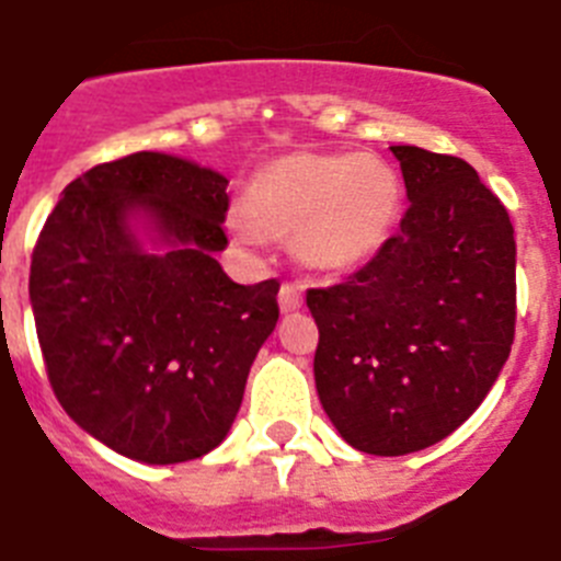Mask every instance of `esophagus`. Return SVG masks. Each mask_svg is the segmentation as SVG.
Here are the masks:
<instances>
[{"instance_id": "esophagus-1", "label": "esophagus", "mask_w": 561, "mask_h": 561, "mask_svg": "<svg viewBox=\"0 0 561 561\" xmlns=\"http://www.w3.org/2000/svg\"><path fill=\"white\" fill-rule=\"evenodd\" d=\"M302 294L305 288L299 282H285L279 288V308L282 313H290V311H299L302 308Z\"/></svg>"}]
</instances>
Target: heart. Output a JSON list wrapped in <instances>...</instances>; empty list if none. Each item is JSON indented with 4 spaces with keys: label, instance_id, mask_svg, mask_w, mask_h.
Returning <instances> with one entry per match:
<instances>
[{
    "label": "heart",
    "instance_id": "1",
    "mask_svg": "<svg viewBox=\"0 0 561 561\" xmlns=\"http://www.w3.org/2000/svg\"><path fill=\"white\" fill-rule=\"evenodd\" d=\"M403 213V178L363 152H290L273 158L244 190L230 230L244 244L294 236L313 271H354L389 244Z\"/></svg>",
    "mask_w": 561,
    "mask_h": 561
}]
</instances>
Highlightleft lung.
<instances>
[{
  "mask_svg": "<svg viewBox=\"0 0 561 561\" xmlns=\"http://www.w3.org/2000/svg\"><path fill=\"white\" fill-rule=\"evenodd\" d=\"M407 184L400 233L354 276L308 290L317 394L345 444L409 455L490 394L516 331V239L470 163L391 147Z\"/></svg>",
  "mask_w": 561,
  "mask_h": 561,
  "instance_id": "1",
  "label": "left lung"
}]
</instances>
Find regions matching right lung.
Here are the masks:
<instances>
[{
	"label": "right lung",
	"mask_w": 561,
	"mask_h": 561,
	"mask_svg": "<svg viewBox=\"0 0 561 561\" xmlns=\"http://www.w3.org/2000/svg\"><path fill=\"white\" fill-rule=\"evenodd\" d=\"M227 178L167 152L100 163L62 190L31 259V308L68 417L140 463L227 438L279 282L221 271Z\"/></svg>",
	"instance_id": "obj_1"
}]
</instances>
